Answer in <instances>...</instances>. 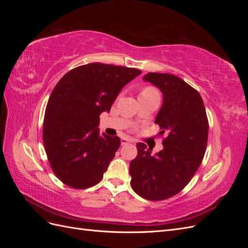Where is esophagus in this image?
<instances>
[{
	"label": "esophagus",
	"mask_w": 248,
	"mask_h": 248,
	"mask_svg": "<svg viewBox=\"0 0 248 248\" xmlns=\"http://www.w3.org/2000/svg\"><path fill=\"white\" fill-rule=\"evenodd\" d=\"M128 142H130V140L128 139H126V138L121 139V144L122 145H126V144H128Z\"/></svg>",
	"instance_id": "1"
}]
</instances>
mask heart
Returning a JSON list of instances; mask_svg holds the SVG:
<instances>
[{
  "mask_svg": "<svg viewBox=\"0 0 248 248\" xmlns=\"http://www.w3.org/2000/svg\"><path fill=\"white\" fill-rule=\"evenodd\" d=\"M140 95H146V96H149V95H158V93H157V91H156L155 89H153L151 87H147V88H145L144 90H142Z\"/></svg>",
  "mask_w": 248,
  "mask_h": 248,
  "instance_id": "b5f03b06",
  "label": "heart"
}]
</instances>
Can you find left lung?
I'll list each match as a JSON object with an SVG mask.
<instances>
[{"mask_svg": "<svg viewBox=\"0 0 248 248\" xmlns=\"http://www.w3.org/2000/svg\"><path fill=\"white\" fill-rule=\"evenodd\" d=\"M163 96L155 123L166 133L163 149L152 154L139 142L138 156L129 166L131 187L140 197L161 201L175 196L189 183L206 152L209 124L200 93L180 78L149 72L142 78Z\"/></svg>", "mask_w": 248, "mask_h": 248, "instance_id": "1", "label": "left lung"}]
</instances>
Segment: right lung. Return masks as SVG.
Instances as JSON below:
<instances>
[{
    "label": "right lung",
    "instance_id": "right-lung-1",
    "mask_svg": "<svg viewBox=\"0 0 248 248\" xmlns=\"http://www.w3.org/2000/svg\"><path fill=\"white\" fill-rule=\"evenodd\" d=\"M141 73L128 67L90 63L59 80L47 102L43 144L52 171L76 189L100 182L121 145L99 132V116L109 111L125 85Z\"/></svg>",
    "mask_w": 248,
    "mask_h": 248
}]
</instances>
